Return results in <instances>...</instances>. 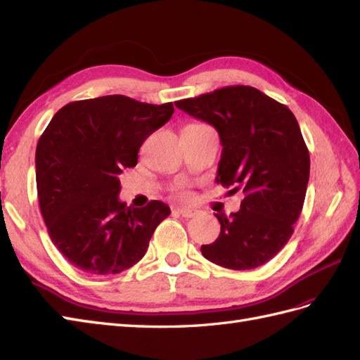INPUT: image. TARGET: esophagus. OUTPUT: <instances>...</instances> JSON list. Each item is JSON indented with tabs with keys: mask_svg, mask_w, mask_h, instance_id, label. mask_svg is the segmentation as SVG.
<instances>
[{
	"mask_svg": "<svg viewBox=\"0 0 360 360\" xmlns=\"http://www.w3.org/2000/svg\"><path fill=\"white\" fill-rule=\"evenodd\" d=\"M177 212L183 216V217H195L200 212L197 209H192V207H179Z\"/></svg>",
	"mask_w": 360,
	"mask_h": 360,
	"instance_id": "esophagus-1",
	"label": "esophagus"
}]
</instances>
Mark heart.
<instances>
[{
  "mask_svg": "<svg viewBox=\"0 0 360 360\" xmlns=\"http://www.w3.org/2000/svg\"><path fill=\"white\" fill-rule=\"evenodd\" d=\"M181 195H183V197H188L189 193H188V192H181Z\"/></svg>",
  "mask_w": 360,
  "mask_h": 360,
  "instance_id": "b5f03b06",
  "label": "heart"
}]
</instances>
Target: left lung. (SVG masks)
Masks as SVG:
<instances>
[{"mask_svg": "<svg viewBox=\"0 0 360 360\" xmlns=\"http://www.w3.org/2000/svg\"><path fill=\"white\" fill-rule=\"evenodd\" d=\"M221 136L216 181L242 191L240 210L214 214L221 234L202 255L233 270L263 266L285 246L302 212L309 151L285 105L249 85H231L176 102Z\"/></svg>", "mask_w": 360, "mask_h": 360, "instance_id": "obj_1", "label": "left lung"}]
</instances>
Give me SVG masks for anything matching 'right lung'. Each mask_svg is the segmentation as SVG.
<instances>
[{
    "label": "right lung",
    "mask_w": 360,
    "mask_h": 360,
    "mask_svg": "<svg viewBox=\"0 0 360 360\" xmlns=\"http://www.w3.org/2000/svg\"><path fill=\"white\" fill-rule=\"evenodd\" d=\"M174 114L172 102L114 94L70 102L52 117L36 148L40 212L52 243L79 270L115 275L144 257L171 210L118 200V176L138 162L144 141Z\"/></svg>",
    "instance_id": "obj_1"
}]
</instances>
